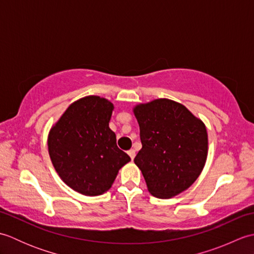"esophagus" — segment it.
Returning a JSON list of instances; mask_svg holds the SVG:
<instances>
[{"mask_svg": "<svg viewBox=\"0 0 254 254\" xmlns=\"http://www.w3.org/2000/svg\"><path fill=\"white\" fill-rule=\"evenodd\" d=\"M127 154H128V156H130L132 160L134 159V157H135V150H134V149H130V150H128Z\"/></svg>", "mask_w": 254, "mask_h": 254, "instance_id": "34e87169", "label": "esophagus"}]
</instances>
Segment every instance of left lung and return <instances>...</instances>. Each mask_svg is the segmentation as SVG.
Masks as SVG:
<instances>
[{"instance_id":"8db88e82","label":"left lung","mask_w":254,"mask_h":254,"mask_svg":"<svg viewBox=\"0 0 254 254\" xmlns=\"http://www.w3.org/2000/svg\"><path fill=\"white\" fill-rule=\"evenodd\" d=\"M142 149L134 158L148 191L170 198L190 188L207 157L204 123L187 108L169 99H156L134 108Z\"/></svg>"}]
</instances>
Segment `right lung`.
<instances>
[{
	"instance_id": "right-lung-1",
	"label": "right lung",
	"mask_w": 254,
	"mask_h": 254,
	"mask_svg": "<svg viewBox=\"0 0 254 254\" xmlns=\"http://www.w3.org/2000/svg\"><path fill=\"white\" fill-rule=\"evenodd\" d=\"M113 105L98 96L73 102L51 128L48 148L53 166L66 185L84 195L111 188L119 169L131 160L117 146L109 127Z\"/></svg>"
}]
</instances>
